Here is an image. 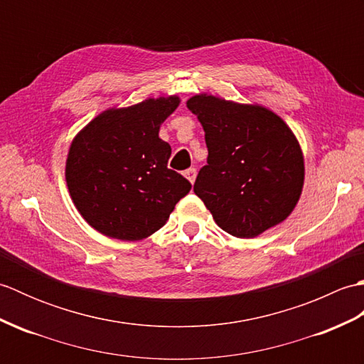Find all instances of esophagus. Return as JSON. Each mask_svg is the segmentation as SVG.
<instances>
[{
	"label": "esophagus",
	"instance_id": "34e87169",
	"mask_svg": "<svg viewBox=\"0 0 364 364\" xmlns=\"http://www.w3.org/2000/svg\"><path fill=\"white\" fill-rule=\"evenodd\" d=\"M184 176H186L191 183H194L196 176H197V170L196 168H188L186 172H184Z\"/></svg>",
	"mask_w": 364,
	"mask_h": 364
}]
</instances>
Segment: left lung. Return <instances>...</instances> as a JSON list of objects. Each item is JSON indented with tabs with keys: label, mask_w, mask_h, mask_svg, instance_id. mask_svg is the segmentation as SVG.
Segmentation results:
<instances>
[{
	"label": "left lung",
	"mask_w": 364,
	"mask_h": 364,
	"mask_svg": "<svg viewBox=\"0 0 364 364\" xmlns=\"http://www.w3.org/2000/svg\"><path fill=\"white\" fill-rule=\"evenodd\" d=\"M205 131L208 164L194 184L215 223L257 237L294 211L305 181L296 134L267 107L197 94L186 102Z\"/></svg>",
	"instance_id": "left-lung-1"
}]
</instances>
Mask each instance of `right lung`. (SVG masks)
Wrapping results in <instances>:
<instances>
[{"instance_id": "add662e5", "label": "right lung", "mask_w": 364, "mask_h": 364, "mask_svg": "<svg viewBox=\"0 0 364 364\" xmlns=\"http://www.w3.org/2000/svg\"><path fill=\"white\" fill-rule=\"evenodd\" d=\"M180 97L146 98L128 107H109L73 137L65 181L82 219L107 237L141 241L166 225L186 178L167 168L172 149L159 128Z\"/></svg>"}]
</instances>
